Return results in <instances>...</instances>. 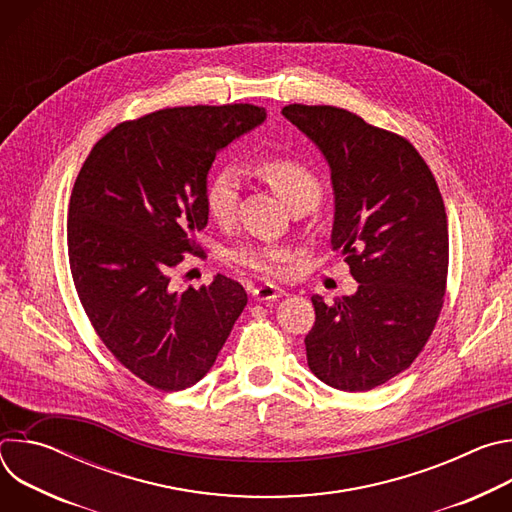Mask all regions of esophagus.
I'll list each match as a JSON object with an SVG mask.
<instances>
[{"instance_id": "1", "label": "esophagus", "mask_w": 512, "mask_h": 512, "mask_svg": "<svg viewBox=\"0 0 512 512\" xmlns=\"http://www.w3.org/2000/svg\"><path fill=\"white\" fill-rule=\"evenodd\" d=\"M281 296H285V291L275 287V285H269V283H263V285L253 289V298L259 300V302H271V300H277Z\"/></svg>"}]
</instances>
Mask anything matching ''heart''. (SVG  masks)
Returning <instances> with one entry per match:
<instances>
[{"instance_id": "1", "label": "heart", "mask_w": 512, "mask_h": 512, "mask_svg": "<svg viewBox=\"0 0 512 512\" xmlns=\"http://www.w3.org/2000/svg\"><path fill=\"white\" fill-rule=\"evenodd\" d=\"M257 176L269 184V188L291 208L310 210L322 196V184L318 176L298 158L271 154L255 162ZM239 176L233 168H216L204 186V206L210 218L218 225H231L239 206ZM231 259L263 277H277L283 271L289 253L271 245H239L231 251Z\"/></svg>"}]
</instances>
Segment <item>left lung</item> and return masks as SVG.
I'll use <instances>...</instances> for the list:
<instances>
[{"mask_svg": "<svg viewBox=\"0 0 512 512\" xmlns=\"http://www.w3.org/2000/svg\"><path fill=\"white\" fill-rule=\"evenodd\" d=\"M283 115L326 156L336 198L332 247L358 281L354 296L312 298L310 371L340 391H369L419 356L448 281V216L437 182L403 135L332 105Z\"/></svg>", "mask_w": 512, "mask_h": 512, "instance_id": "1", "label": "left lung"}]
</instances>
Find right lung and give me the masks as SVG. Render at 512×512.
Masks as SVG:
<instances>
[{
  "label": "right lung",
  "instance_id": "right-lung-1",
  "mask_svg": "<svg viewBox=\"0 0 512 512\" xmlns=\"http://www.w3.org/2000/svg\"><path fill=\"white\" fill-rule=\"evenodd\" d=\"M251 103L172 107L117 123L85 160L68 202L72 281L107 350L143 383L180 391L214 364L247 306L239 281L176 291L172 271L202 255L206 174L265 119Z\"/></svg>",
  "mask_w": 512,
  "mask_h": 512
}]
</instances>
